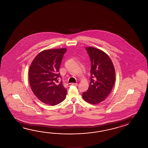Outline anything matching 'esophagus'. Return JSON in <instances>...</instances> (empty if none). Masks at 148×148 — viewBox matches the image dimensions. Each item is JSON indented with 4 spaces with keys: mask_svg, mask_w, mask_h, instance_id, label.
<instances>
[{
    "mask_svg": "<svg viewBox=\"0 0 148 148\" xmlns=\"http://www.w3.org/2000/svg\"><path fill=\"white\" fill-rule=\"evenodd\" d=\"M77 85H78V84H77V83H69V84H67V86H68V87H70V86H73V85L77 86Z\"/></svg>",
    "mask_w": 148,
    "mask_h": 148,
    "instance_id": "34e87169",
    "label": "esophagus"
}]
</instances>
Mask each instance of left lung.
<instances>
[{
	"mask_svg": "<svg viewBox=\"0 0 148 148\" xmlns=\"http://www.w3.org/2000/svg\"><path fill=\"white\" fill-rule=\"evenodd\" d=\"M91 61L90 82L82 98L90 104L104 101L110 94L115 82L113 64L107 54L93 47H86Z\"/></svg>",
	"mask_w": 148,
	"mask_h": 148,
	"instance_id": "8db88e82",
	"label": "left lung"
}]
</instances>
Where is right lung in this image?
Instances as JSON below:
<instances>
[{"mask_svg": "<svg viewBox=\"0 0 148 148\" xmlns=\"http://www.w3.org/2000/svg\"><path fill=\"white\" fill-rule=\"evenodd\" d=\"M66 49H55L41 52L29 69V82L36 97L44 104L56 105L65 99L67 90L62 82L56 84L61 77L59 71Z\"/></svg>", "mask_w": 148, "mask_h": 148, "instance_id": "obj_1", "label": "right lung"}]
</instances>
